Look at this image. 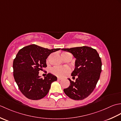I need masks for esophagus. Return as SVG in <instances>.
Returning a JSON list of instances; mask_svg holds the SVG:
<instances>
[{
  "mask_svg": "<svg viewBox=\"0 0 121 121\" xmlns=\"http://www.w3.org/2000/svg\"><path fill=\"white\" fill-rule=\"evenodd\" d=\"M57 79H58V80H61V79H62V78H59V77H58Z\"/></svg>",
  "mask_w": 121,
  "mask_h": 121,
  "instance_id": "34e87169",
  "label": "esophagus"
}]
</instances>
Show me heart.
<instances>
[{"instance_id": "1", "label": "heart", "mask_w": 121, "mask_h": 121, "mask_svg": "<svg viewBox=\"0 0 121 121\" xmlns=\"http://www.w3.org/2000/svg\"><path fill=\"white\" fill-rule=\"evenodd\" d=\"M70 55L72 56L69 53H63L62 56V57H65L66 56ZM71 71V69L66 66H55L51 69V72L54 75L58 76H63L66 74L70 73Z\"/></svg>"}]
</instances>
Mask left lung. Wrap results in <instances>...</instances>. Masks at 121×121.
I'll list each match as a JSON object with an SVG mask.
<instances>
[{"instance_id":"1","label":"left lung","mask_w":121,"mask_h":121,"mask_svg":"<svg viewBox=\"0 0 121 121\" xmlns=\"http://www.w3.org/2000/svg\"><path fill=\"white\" fill-rule=\"evenodd\" d=\"M72 54L76 59L75 69L71 76L78 78L75 82L70 78V86L63 91L70 98L79 100L86 98L93 91L101 72V58L96 49L87 46L61 49Z\"/></svg>"}]
</instances>
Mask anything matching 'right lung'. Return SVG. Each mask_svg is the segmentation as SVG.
<instances>
[{
    "mask_svg": "<svg viewBox=\"0 0 121 121\" xmlns=\"http://www.w3.org/2000/svg\"><path fill=\"white\" fill-rule=\"evenodd\" d=\"M60 49L32 44L19 51L13 63V76L20 91L28 99H42L48 93L51 83L57 80L51 73L43 79L39 76V71L47 66L46 59L50 54Z\"/></svg>",
    "mask_w": 121,
    "mask_h": 121,
    "instance_id": "1",
    "label": "right lung"
}]
</instances>
